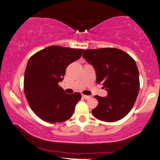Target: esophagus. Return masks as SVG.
<instances>
[{"label":"esophagus","mask_w":160,"mask_h":160,"mask_svg":"<svg viewBox=\"0 0 160 160\" xmlns=\"http://www.w3.org/2000/svg\"><path fill=\"white\" fill-rule=\"evenodd\" d=\"M82 98H84V99H89L91 98L90 96H89V95H82Z\"/></svg>","instance_id":"1"}]
</instances>
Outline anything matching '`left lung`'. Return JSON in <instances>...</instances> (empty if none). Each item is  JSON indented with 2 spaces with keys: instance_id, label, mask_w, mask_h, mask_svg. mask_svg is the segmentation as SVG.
<instances>
[{
  "instance_id": "obj_1",
  "label": "left lung",
  "mask_w": 160,
  "mask_h": 160,
  "mask_svg": "<svg viewBox=\"0 0 160 160\" xmlns=\"http://www.w3.org/2000/svg\"><path fill=\"white\" fill-rule=\"evenodd\" d=\"M82 57L94 67L96 82L108 92L106 97L95 95L98 103L93 116L105 122L120 120L132 108L138 94V69L135 60L121 49H86Z\"/></svg>"
}]
</instances>
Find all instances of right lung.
Segmentation results:
<instances>
[{"mask_svg":"<svg viewBox=\"0 0 160 160\" xmlns=\"http://www.w3.org/2000/svg\"><path fill=\"white\" fill-rule=\"evenodd\" d=\"M82 49L50 46L29 58L24 78V92L34 113L50 123L71 118L81 98L79 92H65L58 82L63 80L70 64L81 57Z\"/></svg>","mask_w":160,"mask_h":160,"instance_id":"right-lung-1","label":"right lung"}]
</instances>
